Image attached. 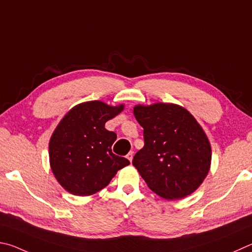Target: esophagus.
Wrapping results in <instances>:
<instances>
[{"label":"esophagus","mask_w":252,"mask_h":252,"mask_svg":"<svg viewBox=\"0 0 252 252\" xmlns=\"http://www.w3.org/2000/svg\"><path fill=\"white\" fill-rule=\"evenodd\" d=\"M133 157H134V153H133V152H129V153L126 155V158H127V159H128L130 162H131V160H133Z\"/></svg>","instance_id":"esophagus-1"}]
</instances>
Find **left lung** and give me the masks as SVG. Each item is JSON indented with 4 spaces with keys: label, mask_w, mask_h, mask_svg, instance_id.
<instances>
[{
    "label": "left lung",
    "mask_w": 252,
    "mask_h": 252,
    "mask_svg": "<svg viewBox=\"0 0 252 252\" xmlns=\"http://www.w3.org/2000/svg\"><path fill=\"white\" fill-rule=\"evenodd\" d=\"M145 145L133 165L158 196L183 199L199 188L211 165V146L196 118L171 103L135 105Z\"/></svg>",
    "instance_id": "left-lung-1"
}]
</instances>
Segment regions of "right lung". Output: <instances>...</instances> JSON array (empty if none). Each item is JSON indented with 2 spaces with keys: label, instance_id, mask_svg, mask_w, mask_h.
I'll return each instance as SVG.
<instances>
[{
  "label": "right lung",
  "instance_id": "obj_1",
  "mask_svg": "<svg viewBox=\"0 0 252 252\" xmlns=\"http://www.w3.org/2000/svg\"><path fill=\"white\" fill-rule=\"evenodd\" d=\"M124 108V104L84 101L61 119L48 143V155L53 175L66 191L75 196L94 195L130 164L113 154L117 135L105 128V123Z\"/></svg>",
  "mask_w": 252,
  "mask_h": 252
}]
</instances>
